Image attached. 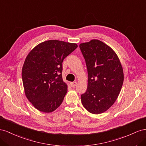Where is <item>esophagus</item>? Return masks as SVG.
Segmentation results:
<instances>
[{
  "mask_svg": "<svg viewBox=\"0 0 146 146\" xmlns=\"http://www.w3.org/2000/svg\"><path fill=\"white\" fill-rule=\"evenodd\" d=\"M76 85H77V82H70L71 87H75Z\"/></svg>",
  "mask_w": 146,
  "mask_h": 146,
  "instance_id": "34e87169",
  "label": "esophagus"
}]
</instances>
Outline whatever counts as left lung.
I'll use <instances>...</instances> for the list:
<instances>
[{
    "instance_id": "8db88e82",
    "label": "left lung",
    "mask_w": 146,
    "mask_h": 146,
    "mask_svg": "<svg viewBox=\"0 0 146 146\" xmlns=\"http://www.w3.org/2000/svg\"><path fill=\"white\" fill-rule=\"evenodd\" d=\"M88 84L81 95L83 106L90 113L107 111L117 100L123 82V69L118 56L109 46L98 40L81 43Z\"/></svg>"
}]
</instances>
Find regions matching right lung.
<instances>
[{"mask_svg": "<svg viewBox=\"0 0 146 146\" xmlns=\"http://www.w3.org/2000/svg\"><path fill=\"white\" fill-rule=\"evenodd\" d=\"M78 47L76 43L51 40L38 44L29 53L22 69L25 94L36 109L51 112L67 92L62 80V62Z\"/></svg>", "mask_w": 146, "mask_h": 146, "instance_id": "obj_1", "label": "right lung"}]
</instances>
